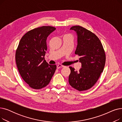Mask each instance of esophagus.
<instances>
[{"label": "esophagus", "instance_id": "34e87169", "mask_svg": "<svg viewBox=\"0 0 122 122\" xmlns=\"http://www.w3.org/2000/svg\"><path fill=\"white\" fill-rule=\"evenodd\" d=\"M64 66L63 65H60V64H58V65H57V69H60L61 68H63Z\"/></svg>", "mask_w": 122, "mask_h": 122}]
</instances>
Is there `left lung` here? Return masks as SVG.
<instances>
[{
    "instance_id": "left-lung-1",
    "label": "left lung",
    "mask_w": 122,
    "mask_h": 122,
    "mask_svg": "<svg viewBox=\"0 0 122 122\" xmlns=\"http://www.w3.org/2000/svg\"><path fill=\"white\" fill-rule=\"evenodd\" d=\"M76 31L77 46L75 54L80 57L81 68L79 71L69 67V84L79 91L92 87L99 79L105 66L106 57L102 43L98 37L92 31L79 25L70 29Z\"/></svg>"
}]
</instances>
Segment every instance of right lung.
I'll return each instance as SVG.
<instances>
[{"mask_svg": "<svg viewBox=\"0 0 122 122\" xmlns=\"http://www.w3.org/2000/svg\"><path fill=\"white\" fill-rule=\"evenodd\" d=\"M55 30L50 26L36 28L28 31L19 42L15 56L17 66L23 79L32 88L46 86L55 72L56 66L48 64L44 59L46 39Z\"/></svg>", "mask_w": 122, "mask_h": 122, "instance_id": "right-lung-1", "label": "right lung"}]
</instances>
